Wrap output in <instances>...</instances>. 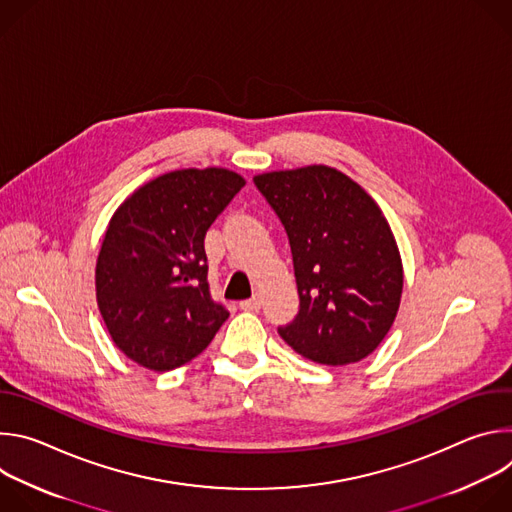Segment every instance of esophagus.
<instances>
[{
  "mask_svg": "<svg viewBox=\"0 0 512 512\" xmlns=\"http://www.w3.org/2000/svg\"><path fill=\"white\" fill-rule=\"evenodd\" d=\"M261 304H263L261 296H253L251 300H243V302L239 304V308H241V310H251V312H257V310L261 308Z\"/></svg>",
  "mask_w": 512,
  "mask_h": 512,
  "instance_id": "1",
  "label": "esophagus"
}]
</instances>
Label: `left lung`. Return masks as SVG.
I'll use <instances>...</instances> for the list:
<instances>
[{
  "label": "left lung",
  "mask_w": 512,
  "mask_h": 512,
  "mask_svg": "<svg viewBox=\"0 0 512 512\" xmlns=\"http://www.w3.org/2000/svg\"><path fill=\"white\" fill-rule=\"evenodd\" d=\"M287 233L300 312L279 336L330 367L367 358L391 330L403 291L401 255L377 202L328 166L253 178Z\"/></svg>",
  "instance_id": "obj_1"
}]
</instances>
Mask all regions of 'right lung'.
Wrapping results in <instances>:
<instances>
[{
	"mask_svg": "<svg viewBox=\"0 0 512 512\" xmlns=\"http://www.w3.org/2000/svg\"><path fill=\"white\" fill-rule=\"evenodd\" d=\"M243 186L225 168L176 170L115 210L97 259V304L115 346L141 367H182L229 318L210 296L204 237Z\"/></svg>",
	"mask_w": 512,
	"mask_h": 512,
	"instance_id": "1",
	"label": "right lung"
}]
</instances>
